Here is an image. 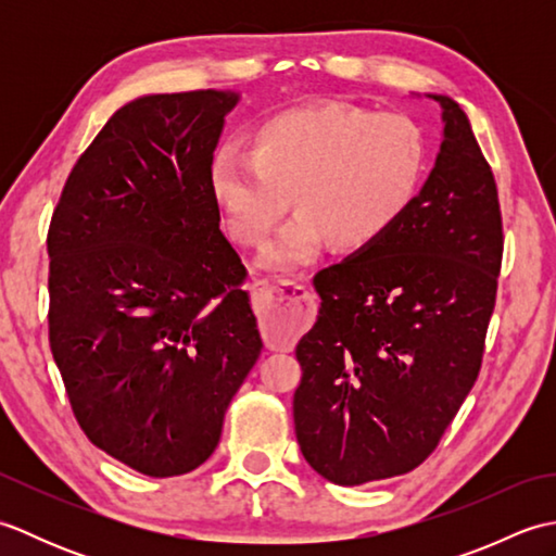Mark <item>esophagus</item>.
<instances>
[{
    "instance_id": "34e87169",
    "label": "esophagus",
    "mask_w": 556,
    "mask_h": 556,
    "mask_svg": "<svg viewBox=\"0 0 556 556\" xmlns=\"http://www.w3.org/2000/svg\"><path fill=\"white\" fill-rule=\"evenodd\" d=\"M255 305L260 315V327L269 344H287L293 337L303 332L311 320L308 289L296 281L257 279L253 285Z\"/></svg>"
}]
</instances>
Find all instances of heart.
Listing matches in <instances>:
<instances>
[{
  "mask_svg": "<svg viewBox=\"0 0 556 556\" xmlns=\"http://www.w3.org/2000/svg\"><path fill=\"white\" fill-rule=\"evenodd\" d=\"M428 169V140L406 114L356 108H305L265 122L251 152L222 148L212 191L231 239L267 241L291 195L299 215L277 233L260 265L291 271L323 251L375 245L406 215Z\"/></svg>",
  "mask_w": 556,
  "mask_h": 556,
  "instance_id": "b5f03b06",
  "label": "heart"
}]
</instances>
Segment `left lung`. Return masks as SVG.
Listing matches in <instances>:
<instances>
[{"instance_id":"obj_1","label":"left lung","mask_w":556,"mask_h":556,"mask_svg":"<svg viewBox=\"0 0 556 556\" xmlns=\"http://www.w3.org/2000/svg\"><path fill=\"white\" fill-rule=\"evenodd\" d=\"M442 143L418 198L375 245L317 271L320 313L296 346V440L334 485L404 476L473 389L497 299V184L446 96Z\"/></svg>"}]
</instances>
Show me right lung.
Returning <instances> with one entry per match:
<instances>
[{
  "label": "right lung",
  "mask_w": 556,
  "mask_h": 556,
  "mask_svg": "<svg viewBox=\"0 0 556 556\" xmlns=\"http://www.w3.org/2000/svg\"><path fill=\"white\" fill-rule=\"evenodd\" d=\"M241 96H143L71 169L47 233L50 346L88 440L150 478L210 458L263 339L210 167Z\"/></svg>",
  "instance_id": "right-lung-1"
}]
</instances>
